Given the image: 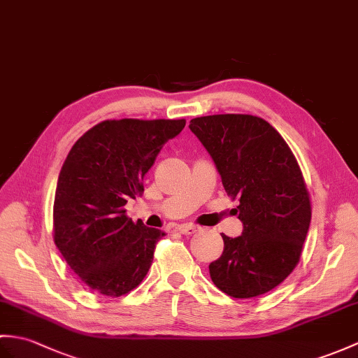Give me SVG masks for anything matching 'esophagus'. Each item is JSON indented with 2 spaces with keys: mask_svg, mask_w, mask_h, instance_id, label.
Listing matches in <instances>:
<instances>
[{
  "mask_svg": "<svg viewBox=\"0 0 358 358\" xmlns=\"http://www.w3.org/2000/svg\"><path fill=\"white\" fill-rule=\"evenodd\" d=\"M178 230H180V234H182V235H194L199 230V227L194 226V224H182V226L178 227Z\"/></svg>",
  "mask_w": 358,
  "mask_h": 358,
  "instance_id": "obj_1",
  "label": "esophagus"
}]
</instances>
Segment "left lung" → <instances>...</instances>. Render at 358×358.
<instances>
[{
	"mask_svg": "<svg viewBox=\"0 0 358 358\" xmlns=\"http://www.w3.org/2000/svg\"><path fill=\"white\" fill-rule=\"evenodd\" d=\"M210 154L227 195L239 199L243 235L224 239L209 265L222 293L250 299L282 284L301 259L311 221L302 171L287 141L268 122L250 114H215L190 120Z\"/></svg>",
	"mask_w": 358,
	"mask_h": 358,
	"instance_id": "left-lung-1",
	"label": "left lung"
}]
</instances>
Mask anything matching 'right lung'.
I'll return each mask as SVG.
<instances>
[{
  "mask_svg": "<svg viewBox=\"0 0 358 358\" xmlns=\"http://www.w3.org/2000/svg\"><path fill=\"white\" fill-rule=\"evenodd\" d=\"M186 120H105L88 129L66 155L53 204V239L65 262L96 293L119 297L151 268L164 234L127 217L128 199L143 194V178L166 141Z\"/></svg>",
  "mask_w": 358,
  "mask_h": 358,
  "instance_id": "add662e5",
  "label": "right lung"
}]
</instances>
